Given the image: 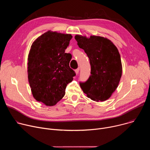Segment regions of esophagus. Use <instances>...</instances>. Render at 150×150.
<instances>
[{
    "label": "esophagus",
    "mask_w": 150,
    "mask_h": 150,
    "mask_svg": "<svg viewBox=\"0 0 150 150\" xmlns=\"http://www.w3.org/2000/svg\"><path fill=\"white\" fill-rule=\"evenodd\" d=\"M79 71V68H78V69H76L75 70V73H76V75H78V74Z\"/></svg>",
    "instance_id": "1"
}]
</instances>
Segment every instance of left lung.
<instances>
[{
    "mask_svg": "<svg viewBox=\"0 0 150 150\" xmlns=\"http://www.w3.org/2000/svg\"><path fill=\"white\" fill-rule=\"evenodd\" d=\"M79 48L90 59L91 75L87 81L80 82L83 93L92 100L109 99L117 88L122 74L120 56L117 47L109 39L96 35L90 38L75 37Z\"/></svg>",
    "mask_w": 150,
    "mask_h": 150,
    "instance_id": "8db88e82",
    "label": "left lung"
}]
</instances>
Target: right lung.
I'll use <instances>...</instances> for the list:
<instances>
[{"instance_id": "right-lung-1", "label": "right lung", "mask_w": 150, "mask_h": 150, "mask_svg": "<svg viewBox=\"0 0 150 150\" xmlns=\"http://www.w3.org/2000/svg\"><path fill=\"white\" fill-rule=\"evenodd\" d=\"M72 38L71 34L49 31L33 43L28 57V78L37 101L55 105L76 75L69 67L72 55L65 52Z\"/></svg>"}]
</instances>
